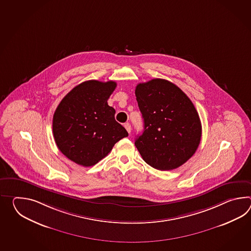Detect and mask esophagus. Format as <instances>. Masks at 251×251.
<instances>
[{"mask_svg": "<svg viewBox=\"0 0 251 251\" xmlns=\"http://www.w3.org/2000/svg\"><path fill=\"white\" fill-rule=\"evenodd\" d=\"M124 127H125V128L127 129V131H128V133H130V132H131V126H130V124H129V123H125V124H124Z\"/></svg>", "mask_w": 251, "mask_h": 251, "instance_id": "34e87169", "label": "esophagus"}]
</instances>
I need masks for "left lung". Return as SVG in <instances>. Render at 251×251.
I'll return each mask as SVG.
<instances>
[{
  "label": "left lung",
  "instance_id": "left-lung-1",
  "mask_svg": "<svg viewBox=\"0 0 251 251\" xmlns=\"http://www.w3.org/2000/svg\"><path fill=\"white\" fill-rule=\"evenodd\" d=\"M136 99L144 121L135 146L143 160L161 171L182 166L200 144L201 124L192 100L165 79L139 84Z\"/></svg>",
  "mask_w": 251,
  "mask_h": 251
}]
</instances>
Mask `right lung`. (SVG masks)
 <instances>
[{
	"instance_id": "1",
	"label": "right lung",
	"mask_w": 251,
	"mask_h": 251,
	"mask_svg": "<svg viewBox=\"0 0 251 251\" xmlns=\"http://www.w3.org/2000/svg\"><path fill=\"white\" fill-rule=\"evenodd\" d=\"M113 81H85L73 88L53 116V135L58 150L73 162L92 167L105 157L127 130L115 121L107 100L116 88Z\"/></svg>"
}]
</instances>
